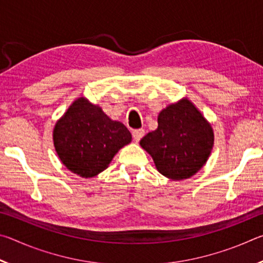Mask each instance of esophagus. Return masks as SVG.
Wrapping results in <instances>:
<instances>
[{"mask_svg":"<svg viewBox=\"0 0 263 263\" xmlns=\"http://www.w3.org/2000/svg\"><path fill=\"white\" fill-rule=\"evenodd\" d=\"M145 136V131L142 130V128H138V130H133L132 131V137H133V140L136 142L140 141V139L142 137Z\"/></svg>","mask_w":263,"mask_h":263,"instance_id":"34e87169","label":"esophagus"}]
</instances>
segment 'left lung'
Listing matches in <instances>:
<instances>
[{"instance_id":"8db88e82","label":"left lung","mask_w":263,"mask_h":263,"mask_svg":"<svg viewBox=\"0 0 263 263\" xmlns=\"http://www.w3.org/2000/svg\"><path fill=\"white\" fill-rule=\"evenodd\" d=\"M163 176L183 180L196 174L206 162L213 146L210 124L186 99L159 114L158 128L140 140Z\"/></svg>"}]
</instances>
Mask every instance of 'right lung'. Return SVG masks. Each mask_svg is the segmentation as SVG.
<instances>
[{
	"instance_id": "add662e5",
	"label": "right lung",
	"mask_w": 263,
	"mask_h": 263,
	"mask_svg": "<svg viewBox=\"0 0 263 263\" xmlns=\"http://www.w3.org/2000/svg\"><path fill=\"white\" fill-rule=\"evenodd\" d=\"M132 136L121 122L111 121L100 106L79 99L69 106L53 131L61 162L82 177H92L108 167Z\"/></svg>"
}]
</instances>
